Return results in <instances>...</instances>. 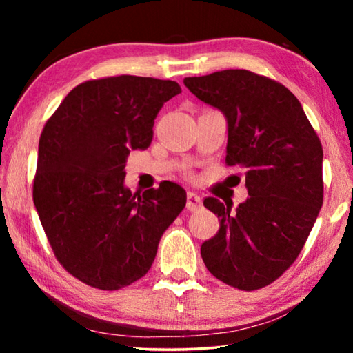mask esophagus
I'll list each match as a JSON object with an SVG mask.
<instances>
[{
    "instance_id": "1",
    "label": "esophagus",
    "mask_w": 353,
    "mask_h": 353,
    "mask_svg": "<svg viewBox=\"0 0 353 353\" xmlns=\"http://www.w3.org/2000/svg\"><path fill=\"white\" fill-rule=\"evenodd\" d=\"M202 208V199L201 196L196 193H188L187 194V210L190 212H198Z\"/></svg>"
}]
</instances>
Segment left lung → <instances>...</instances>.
<instances>
[{
	"instance_id": "1",
	"label": "left lung",
	"mask_w": 353,
	"mask_h": 353,
	"mask_svg": "<svg viewBox=\"0 0 353 353\" xmlns=\"http://www.w3.org/2000/svg\"><path fill=\"white\" fill-rule=\"evenodd\" d=\"M185 87L227 121L225 162L243 170L249 198L232 210L204 205L219 230L202 243L207 270L238 290L263 288L294 263L322 207V146L288 88L248 70L185 77Z\"/></svg>"
}]
</instances>
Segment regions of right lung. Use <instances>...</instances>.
Segmentation results:
<instances>
[{
	"label": "right lung",
	"mask_w": 353,
	"mask_h": 353,
	"mask_svg": "<svg viewBox=\"0 0 353 353\" xmlns=\"http://www.w3.org/2000/svg\"><path fill=\"white\" fill-rule=\"evenodd\" d=\"M181 92L154 77L88 81L45 124L34 205L61 265L93 288L119 290L145 276L183 210L187 193L174 182L139 196L124 185L129 152L149 148L155 117Z\"/></svg>",
	"instance_id": "obj_1"
}]
</instances>
